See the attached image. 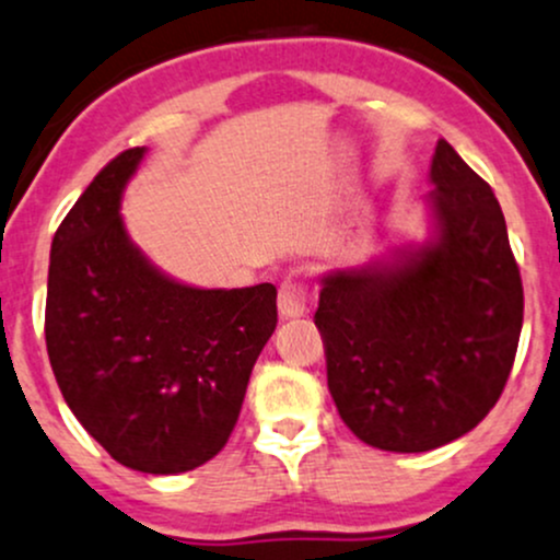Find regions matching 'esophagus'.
<instances>
[{
  "label": "esophagus",
  "instance_id": "esophagus-1",
  "mask_svg": "<svg viewBox=\"0 0 560 560\" xmlns=\"http://www.w3.org/2000/svg\"><path fill=\"white\" fill-rule=\"evenodd\" d=\"M306 302H310V285L299 278H288L280 282L278 306L285 320H296L306 315Z\"/></svg>",
  "mask_w": 560,
  "mask_h": 560
}]
</instances>
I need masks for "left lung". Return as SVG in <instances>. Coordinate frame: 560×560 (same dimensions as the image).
<instances>
[{"label": "left lung", "instance_id": "obj_1", "mask_svg": "<svg viewBox=\"0 0 560 560\" xmlns=\"http://www.w3.org/2000/svg\"><path fill=\"white\" fill-rule=\"evenodd\" d=\"M435 245L323 280L315 326L339 417L369 446L419 454L497 406L523 326L521 269L491 186L438 141Z\"/></svg>", "mask_w": 560, "mask_h": 560}]
</instances>
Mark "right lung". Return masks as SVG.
Here are the masks:
<instances>
[{
  "mask_svg": "<svg viewBox=\"0 0 560 560\" xmlns=\"http://www.w3.org/2000/svg\"><path fill=\"white\" fill-rule=\"evenodd\" d=\"M141 158L133 147L101 167L56 230L45 341L63 400L112 459L171 475L230 441L278 326V291H200L160 275L119 219Z\"/></svg>",
  "mask_w": 560,
  "mask_h": 560,
  "instance_id": "add662e5",
  "label": "right lung"
}]
</instances>
